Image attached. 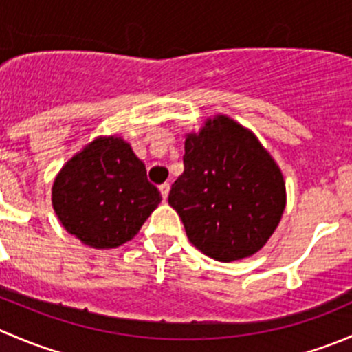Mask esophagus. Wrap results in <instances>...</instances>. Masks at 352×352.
<instances>
[{
  "instance_id": "obj_1",
  "label": "esophagus",
  "mask_w": 352,
  "mask_h": 352,
  "mask_svg": "<svg viewBox=\"0 0 352 352\" xmlns=\"http://www.w3.org/2000/svg\"><path fill=\"white\" fill-rule=\"evenodd\" d=\"M160 192H162V197H163V199L168 197V192H170V184H168V182L162 184V186H160Z\"/></svg>"
}]
</instances>
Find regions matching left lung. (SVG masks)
<instances>
[{"instance_id":"8db88e82","label":"left lung","mask_w":352,"mask_h":352,"mask_svg":"<svg viewBox=\"0 0 352 352\" xmlns=\"http://www.w3.org/2000/svg\"><path fill=\"white\" fill-rule=\"evenodd\" d=\"M168 204L202 254L239 261L261 250L279 225L285 180L250 131L218 116L187 136L184 173L173 182Z\"/></svg>"}]
</instances>
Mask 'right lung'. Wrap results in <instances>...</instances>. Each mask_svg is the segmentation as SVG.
<instances>
[{
  "label": "right lung",
  "mask_w": 352,
  "mask_h": 352,
  "mask_svg": "<svg viewBox=\"0 0 352 352\" xmlns=\"http://www.w3.org/2000/svg\"><path fill=\"white\" fill-rule=\"evenodd\" d=\"M160 202L144 163L120 138L88 144L52 186V206L66 232L95 248L129 242Z\"/></svg>",
  "instance_id": "obj_1"
}]
</instances>
